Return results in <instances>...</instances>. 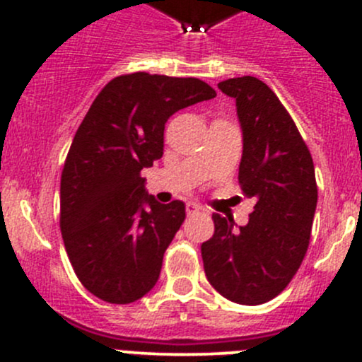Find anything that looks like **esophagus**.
<instances>
[{"mask_svg": "<svg viewBox=\"0 0 362 362\" xmlns=\"http://www.w3.org/2000/svg\"><path fill=\"white\" fill-rule=\"evenodd\" d=\"M185 211H187V215H196L202 211V206L198 203H187L185 204Z\"/></svg>", "mask_w": 362, "mask_h": 362, "instance_id": "esophagus-1", "label": "esophagus"}]
</instances>
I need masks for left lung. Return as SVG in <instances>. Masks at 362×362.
I'll return each instance as SVG.
<instances>
[{
  "instance_id": "1",
  "label": "left lung",
  "mask_w": 362,
  "mask_h": 362,
  "mask_svg": "<svg viewBox=\"0 0 362 362\" xmlns=\"http://www.w3.org/2000/svg\"><path fill=\"white\" fill-rule=\"evenodd\" d=\"M218 89L236 100L243 133L238 182L255 206L238 231L211 215L214 236L202 245L204 273L229 301L262 305L289 286L308 250L315 168L293 117L262 80L238 76Z\"/></svg>"
}]
</instances>
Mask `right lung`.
Masks as SVG:
<instances>
[{"label":"right lung","instance_id":"1","mask_svg":"<svg viewBox=\"0 0 362 362\" xmlns=\"http://www.w3.org/2000/svg\"><path fill=\"white\" fill-rule=\"evenodd\" d=\"M215 96L199 78L136 71L90 105L64 160L59 226L75 275L96 298L127 305L158 282L185 204L156 202L141 170L163 158L166 120Z\"/></svg>","mask_w":362,"mask_h":362}]
</instances>
